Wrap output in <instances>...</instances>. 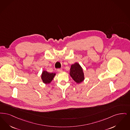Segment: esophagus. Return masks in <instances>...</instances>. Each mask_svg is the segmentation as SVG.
<instances>
[{"label": "esophagus", "mask_w": 130, "mask_h": 130, "mask_svg": "<svg viewBox=\"0 0 130 130\" xmlns=\"http://www.w3.org/2000/svg\"><path fill=\"white\" fill-rule=\"evenodd\" d=\"M57 71H58V72H62V68H58V69H57Z\"/></svg>", "instance_id": "1"}]
</instances>
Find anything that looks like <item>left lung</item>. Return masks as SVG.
<instances>
[{
    "label": "left lung",
    "mask_w": 130,
    "mask_h": 130,
    "mask_svg": "<svg viewBox=\"0 0 130 130\" xmlns=\"http://www.w3.org/2000/svg\"><path fill=\"white\" fill-rule=\"evenodd\" d=\"M70 75L77 83H80L84 80V74L82 68L78 63L72 64L70 70Z\"/></svg>",
    "instance_id": "1"
}]
</instances>
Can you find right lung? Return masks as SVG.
<instances>
[{
	"instance_id": "obj_1",
	"label": "right lung",
	"mask_w": 130,
	"mask_h": 130,
	"mask_svg": "<svg viewBox=\"0 0 130 130\" xmlns=\"http://www.w3.org/2000/svg\"><path fill=\"white\" fill-rule=\"evenodd\" d=\"M55 75V73H48L47 71H44L42 74L41 78L44 83L45 84H47L50 83L52 81Z\"/></svg>"
}]
</instances>
